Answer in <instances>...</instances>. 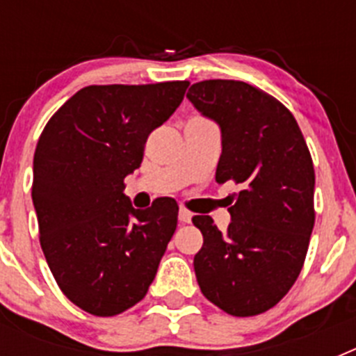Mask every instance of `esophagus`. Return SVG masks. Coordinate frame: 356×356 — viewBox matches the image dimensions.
<instances>
[{
    "label": "esophagus",
    "instance_id": "1",
    "mask_svg": "<svg viewBox=\"0 0 356 356\" xmlns=\"http://www.w3.org/2000/svg\"><path fill=\"white\" fill-rule=\"evenodd\" d=\"M178 219H180V222H191V219H193V213L185 209H180L178 210Z\"/></svg>",
    "mask_w": 356,
    "mask_h": 356
}]
</instances>
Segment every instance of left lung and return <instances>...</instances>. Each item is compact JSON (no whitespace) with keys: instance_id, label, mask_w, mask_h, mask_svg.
I'll return each instance as SVG.
<instances>
[{"instance_id":"obj_1","label":"left lung","mask_w":356,"mask_h":356,"mask_svg":"<svg viewBox=\"0 0 356 356\" xmlns=\"http://www.w3.org/2000/svg\"><path fill=\"white\" fill-rule=\"evenodd\" d=\"M187 97L221 130L216 181L242 188L225 234L210 216L193 217L203 234L197 284L229 316H257L287 294L303 267L316 221L312 156L294 115L246 81H200Z\"/></svg>"}]
</instances>
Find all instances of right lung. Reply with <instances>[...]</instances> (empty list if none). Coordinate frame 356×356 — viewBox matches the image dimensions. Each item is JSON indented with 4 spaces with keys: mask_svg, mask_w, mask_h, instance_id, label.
<instances>
[{
    "mask_svg": "<svg viewBox=\"0 0 356 356\" xmlns=\"http://www.w3.org/2000/svg\"><path fill=\"white\" fill-rule=\"evenodd\" d=\"M187 87L89 85L40 134L31 187L40 248L62 292L92 316L139 303L175 234L172 197L139 210L122 191L149 134L175 114Z\"/></svg>",
    "mask_w": 356,
    "mask_h": 356,
    "instance_id": "add662e5",
    "label": "right lung"
}]
</instances>
